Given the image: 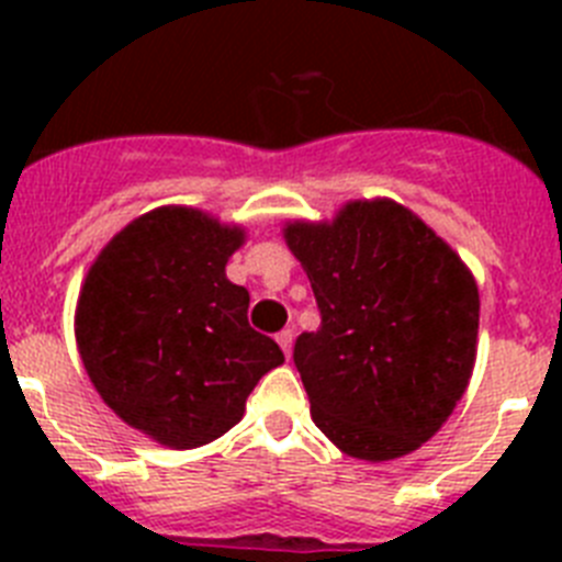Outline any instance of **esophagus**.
Masks as SVG:
<instances>
[{
    "instance_id": "34e87169",
    "label": "esophagus",
    "mask_w": 562,
    "mask_h": 562,
    "mask_svg": "<svg viewBox=\"0 0 562 562\" xmlns=\"http://www.w3.org/2000/svg\"><path fill=\"white\" fill-rule=\"evenodd\" d=\"M292 337H295V335H292V329L278 331V337H276V340H278V346H281V349H284V355H286V357L292 355Z\"/></svg>"
}]
</instances>
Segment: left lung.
<instances>
[{"mask_svg":"<svg viewBox=\"0 0 562 562\" xmlns=\"http://www.w3.org/2000/svg\"><path fill=\"white\" fill-rule=\"evenodd\" d=\"M321 326L295 340L312 419L342 453L389 461L453 414L475 362L479 286L445 238L391 200L292 222Z\"/></svg>","mask_w":562,"mask_h":562,"instance_id":"8db88e82","label":"left lung"}]
</instances>
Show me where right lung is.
I'll return each mask as SVG.
<instances>
[{
    "mask_svg": "<svg viewBox=\"0 0 562 562\" xmlns=\"http://www.w3.org/2000/svg\"><path fill=\"white\" fill-rule=\"evenodd\" d=\"M241 227L166 205L123 227L89 267L76 340L101 400L166 448L220 439L256 382L284 362L247 324L250 292L227 281Z\"/></svg>",
    "mask_w": 562,
    "mask_h": 562,
    "instance_id": "obj_1",
    "label": "right lung"
}]
</instances>
